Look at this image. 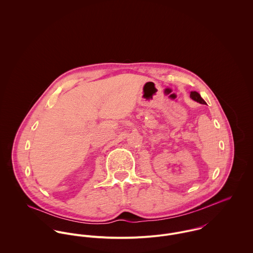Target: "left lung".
<instances>
[{
  "mask_svg": "<svg viewBox=\"0 0 253 253\" xmlns=\"http://www.w3.org/2000/svg\"><path fill=\"white\" fill-rule=\"evenodd\" d=\"M190 97H191L193 100H195V101H197V102H199V103H201V104H207L206 101L201 97L200 93L197 92V91H191Z\"/></svg>",
  "mask_w": 253,
  "mask_h": 253,
  "instance_id": "left-lung-1",
  "label": "left lung"
}]
</instances>
